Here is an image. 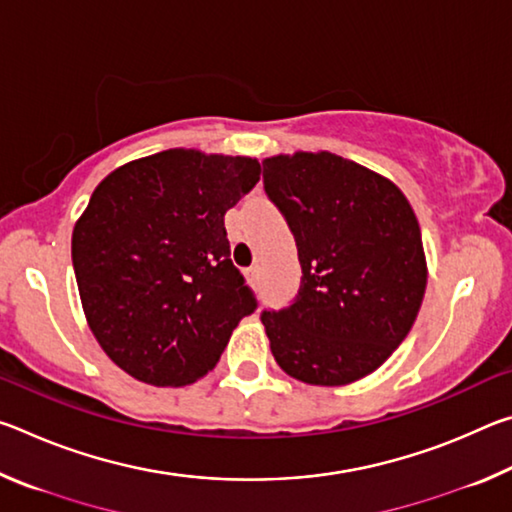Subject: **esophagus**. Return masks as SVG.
I'll return each instance as SVG.
<instances>
[{
	"mask_svg": "<svg viewBox=\"0 0 512 512\" xmlns=\"http://www.w3.org/2000/svg\"><path fill=\"white\" fill-rule=\"evenodd\" d=\"M246 277H248V282L255 284L259 280V266H250L246 271Z\"/></svg>",
	"mask_w": 512,
	"mask_h": 512,
	"instance_id": "esophagus-1",
	"label": "esophagus"
}]
</instances>
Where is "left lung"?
I'll return each mask as SVG.
<instances>
[{
  "instance_id": "left-lung-1",
  "label": "left lung",
  "mask_w": 512,
  "mask_h": 512,
  "mask_svg": "<svg viewBox=\"0 0 512 512\" xmlns=\"http://www.w3.org/2000/svg\"><path fill=\"white\" fill-rule=\"evenodd\" d=\"M262 164L302 268L291 305L262 311L273 357L305 384H352L391 357L418 316L427 289L418 219L391 180L341 155Z\"/></svg>"
}]
</instances>
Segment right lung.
<instances>
[{"mask_svg":"<svg viewBox=\"0 0 512 512\" xmlns=\"http://www.w3.org/2000/svg\"><path fill=\"white\" fill-rule=\"evenodd\" d=\"M259 173L255 158L169 149L94 189L74 225L72 264L92 334L131 377L192 384L257 309L223 216Z\"/></svg>","mask_w":512,"mask_h":512,"instance_id":"1","label":"right lung"}]
</instances>
